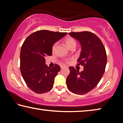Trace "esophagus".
I'll return each mask as SVG.
<instances>
[{
    "label": "esophagus",
    "mask_w": 123,
    "mask_h": 123,
    "mask_svg": "<svg viewBox=\"0 0 123 123\" xmlns=\"http://www.w3.org/2000/svg\"><path fill=\"white\" fill-rule=\"evenodd\" d=\"M66 66H61V69H63V68H66Z\"/></svg>",
    "instance_id": "34e87169"
}]
</instances>
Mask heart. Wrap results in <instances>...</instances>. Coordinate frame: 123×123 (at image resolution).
Returning <instances> with one entry per match:
<instances>
[{"label":"heart","instance_id":"1","mask_svg":"<svg viewBox=\"0 0 123 123\" xmlns=\"http://www.w3.org/2000/svg\"><path fill=\"white\" fill-rule=\"evenodd\" d=\"M64 43H65L66 45H67L68 48L71 49L72 48H75L76 45V41L75 40V39L73 38L72 37H66V38L64 39ZM57 46V43H55L52 46V51L54 52L56 49V48ZM64 62H66V63H68L69 62V60L66 59L64 60Z\"/></svg>","mask_w":123,"mask_h":123}]
</instances>
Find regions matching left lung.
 Here are the masks:
<instances>
[{
    "mask_svg": "<svg viewBox=\"0 0 123 123\" xmlns=\"http://www.w3.org/2000/svg\"><path fill=\"white\" fill-rule=\"evenodd\" d=\"M69 34L81 45L77 65L84 66V70L79 72L70 67L66 84L70 92L83 95L94 89L103 77L107 63L106 52L101 41L94 33L72 32Z\"/></svg>",
    "mask_w": 123,
    "mask_h": 123,
    "instance_id": "obj_1",
    "label": "left lung"
}]
</instances>
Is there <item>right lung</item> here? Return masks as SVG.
<instances>
[{"label": "right lung", "instance_id": "obj_1", "mask_svg": "<svg viewBox=\"0 0 123 123\" xmlns=\"http://www.w3.org/2000/svg\"><path fill=\"white\" fill-rule=\"evenodd\" d=\"M67 32L39 30L27 37L20 53V69L27 86L35 93L42 94L53 88L54 79L60 70L55 64L50 68L45 64V57L52 55V46Z\"/></svg>", "mask_w": 123, "mask_h": 123}]
</instances>
